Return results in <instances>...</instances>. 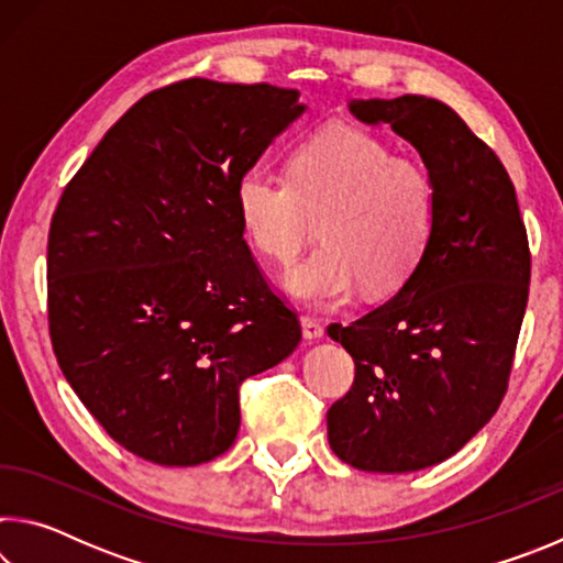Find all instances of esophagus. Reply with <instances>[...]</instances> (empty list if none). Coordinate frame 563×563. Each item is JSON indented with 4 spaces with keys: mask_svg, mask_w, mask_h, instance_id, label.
Returning <instances> with one entry per match:
<instances>
[{
    "mask_svg": "<svg viewBox=\"0 0 563 563\" xmlns=\"http://www.w3.org/2000/svg\"><path fill=\"white\" fill-rule=\"evenodd\" d=\"M300 325H302V338L305 340H320L322 338V325H320V320H316V318H310V316H302L300 318Z\"/></svg>",
    "mask_w": 563,
    "mask_h": 563,
    "instance_id": "34e87169",
    "label": "esophagus"
}]
</instances>
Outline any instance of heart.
Returning <instances> with one entry per match:
<instances>
[{
	"label": "heart",
	"mask_w": 563,
	"mask_h": 563,
	"mask_svg": "<svg viewBox=\"0 0 563 563\" xmlns=\"http://www.w3.org/2000/svg\"><path fill=\"white\" fill-rule=\"evenodd\" d=\"M235 213L263 258L290 265L320 221V247L285 275L312 305L402 288L440 225V180L424 161L355 123H325L292 146L288 178L253 168L235 184Z\"/></svg>",
	"instance_id": "b5f03b06"
}]
</instances>
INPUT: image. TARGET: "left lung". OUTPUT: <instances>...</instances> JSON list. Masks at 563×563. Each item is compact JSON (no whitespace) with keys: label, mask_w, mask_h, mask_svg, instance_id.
I'll return each mask as SVG.
<instances>
[{"label":"left lung","mask_w":563,"mask_h":563,"mask_svg":"<svg viewBox=\"0 0 563 563\" xmlns=\"http://www.w3.org/2000/svg\"><path fill=\"white\" fill-rule=\"evenodd\" d=\"M350 111L419 151L442 208L430 253L397 295L328 328L355 360V383L328 409V440L355 470L417 472L460 452L507 395L529 238L507 168L446 103L405 93Z\"/></svg>","instance_id":"8db88e82"}]
</instances>
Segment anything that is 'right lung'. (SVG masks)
Listing matches in <instances>:
<instances>
[{"mask_svg": "<svg viewBox=\"0 0 563 563\" xmlns=\"http://www.w3.org/2000/svg\"><path fill=\"white\" fill-rule=\"evenodd\" d=\"M295 89L184 79L107 131L56 203L46 312L56 362L111 440L166 466L235 442L243 379L298 347L235 184L302 113Z\"/></svg>", "mask_w": 563, "mask_h": 563, "instance_id": "obj_1", "label": "right lung"}]
</instances>
